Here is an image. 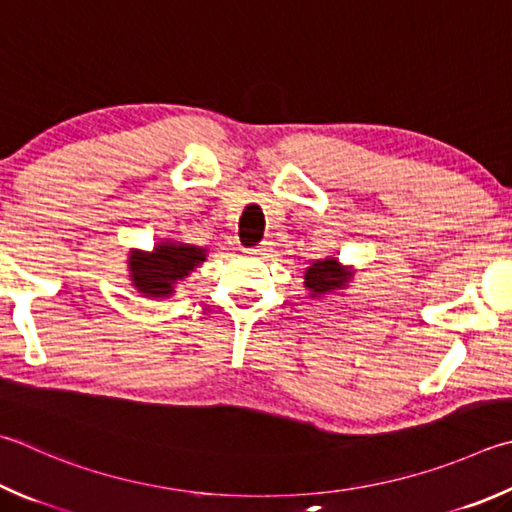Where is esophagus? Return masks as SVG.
<instances>
[{
  "label": "esophagus",
  "mask_w": 512,
  "mask_h": 512,
  "mask_svg": "<svg viewBox=\"0 0 512 512\" xmlns=\"http://www.w3.org/2000/svg\"><path fill=\"white\" fill-rule=\"evenodd\" d=\"M250 253L259 255V257H268V255L273 253V244H271V241H262V244H257L255 248H250Z\"/></svg>",
  "instance_id": "obj_1"
}]
</instances>
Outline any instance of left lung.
<instances>
[{"label": "left lung", "instance_id": "8db88e82", "mask_svg": "<svg viewBox=\"0 0 512 512\" xmlns=\"http://www.w3.org/2000/svg\"><path fill=\"white\" fill-rule=\"evenodd\" d=\"M351 273H345L338 266V262L333 257L322 259V262H315L313 266H309V271L304 275V284L309 288L311 295H324L331 293L333 288H342L345 282L349 280Z\"/></svg>", "mask_w": 512, "mask_h": 512}]
</instances>
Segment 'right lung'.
I'll list each match as a JSON object with an SVG mask.
<instances>
[{"mask_svg": "<svg viewBox=\"0 0 512 512\" xmlns=\"http://www.w3.org/2000/svg\"><path fill=\"white\" fill-rule=\"evenodd\" d=\"M203 253H206L203 248L183 244H161L152 255L134 253L129 257L134 286L150 297L170 295L174 284L206 259Z\"/></svg>", "mask_w": 512, "mask_h": 512, "instance_id": "1", "label": "right lung"}]
</instances>
